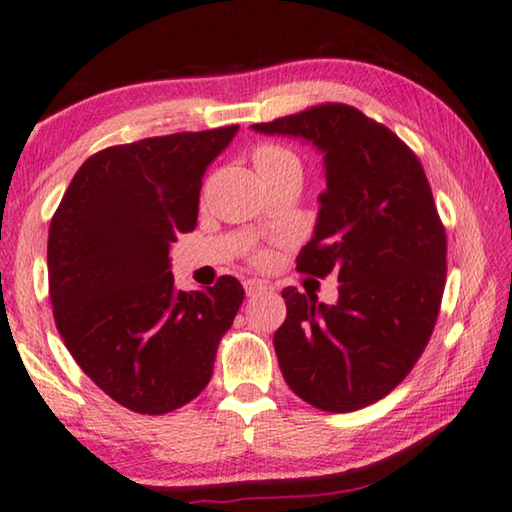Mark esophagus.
Wrapping results in <instances>:
<instances>
[{"mask_svg":"<svg viewBox=\"0 0 512 512\" xmlns=\"http://www.w3.org/2000/svg\"><path fill=\"white\" fill-rule=\"evenodd\" d=\"M243 287H246V294H248L250 298L264 294V291L271 289V287H266L264 282H259V280H246V282H243Z\"/></svg>","mask_w":512,"mask_h":512,"instance_id":"34e87169","label":"esophagus"}]
</instances>
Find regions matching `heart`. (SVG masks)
<instances>
[{"mask_svg": "<svg viewBox=\"0 0 512 512\" xmlns=\"http://www.w3.org/2000/svg\"><path fill=\"white\" fill-rule=\"evenodd\" d=\"M253 166L259 177L266 180V177L287 173V170H300V159L285 145L262 143L253 150Z\"/></svg>", "mask_w": 512, "mask_h": 512, "instance_id": "obj_1", "label": "heart"}]
</instances>
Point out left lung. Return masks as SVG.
<instances>
[{"mask_svg":"<svg viewBox=\"0 0 512 512\" xmlns=\"http://www.w3.org/2000/svg\"><path fill=\"white\" fill-rule=\"evenodd\" d=\"M326 152L319 221L296 269L337 273V305L287 287L273 346L287 385L326 412L387 396L433 335L446 282V232L417 154L392 129L348 104H316L257 123Z\"/></svg>","mask_w":512,"mask_h":512,"instance_id":"1","label":"left lung"}]
</instances>
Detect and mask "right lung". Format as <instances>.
<instances>
[{"instance_id":"right-lung-1","label":"right lung","mask_w":512,"mask_h":512,"mask_svg":"<svg viewBox=\"0 0 512 512\" xmlns=\"http://www.w3.org/2000/svg\"><path fill=\"white\" fill-rule=\"evenodd\" d=\"M237 129L95 152L52 216L47 275L56 330L81 371L139 415H166L207 387L246 296L232 275L205 291H175L168 271L170 243L198 223L205 170Z\"/></svg>"}]
</instances>
